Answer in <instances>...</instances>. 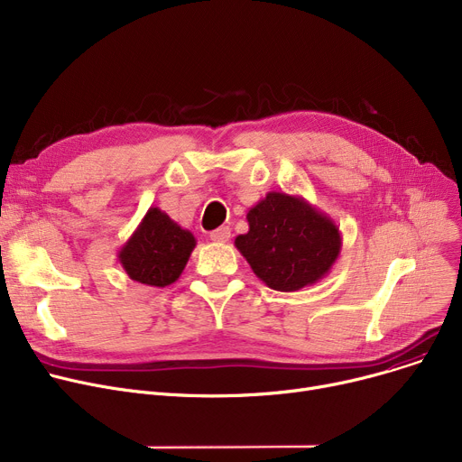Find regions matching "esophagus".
I'll list each match as a JSON object with an SVG mask.
<instances>
[{
  "mask_svg": "<svg viewBox=\"0 0 462 462\" xmlns=\"http://www.w3.org/2000/svg\"><path fill=\"white\" fill-rule=\"evenodd\" d=\"M209 237L215 241V244H225V241L230 239V228L228 226H218L209 234Z\"/></svg>",
  "mask_w": 462,
  "mask_h": 462,
  "instance_id": "1",
  "label": "esophagus"
}]
</instances>
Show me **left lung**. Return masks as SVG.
<instances>
[{"instance_id": "8db88e82", "label": "left lung", "mask_w": 462, "mask_h": 462, "mask_svg": "<svg viewBox=\"0 0 462 462\" xmlns=\"http://www.w3.org/2000/svg\"><path fill=\"white\" fill-rule=\"evenodd\" d=\"M249 232L234 239L254 275L277 292L324 279L343 249L333 218L303 197L272 190L247 211Z\"/></svg>"}]
</instances>
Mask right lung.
<instances>
[{
	"instance_id": "add662e5",
	"label": "right lung",
	"mask_w": 462,
	"mask_h": 462,
	"mask_svg": "<svg viewBox=\"0 0 462 462\" xmlns=\"http://www.w3.org/2000/svg\"><path fill=\"white\" fill-rule=\"evenodd\" d=\"M194 247L197 239L192 232L181 228L162 209L150 208L117 251V260L134 282L164 288L180 279Z\"/></svg>"
}]
</instances>
